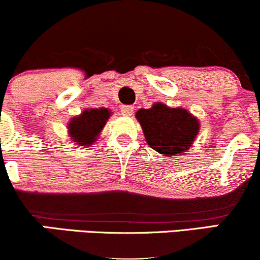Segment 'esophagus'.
I'll return each mask as SVG.
<instances>
[{
  "label": "esophagus",
  "mask_w": 260,
  "mask_h": 260,
  "mask_svg": "<svg viewBox=\"0 0 260 260\" xmlns=\"http://www.w3.org/2000/svg\"><path fill=\"white\" fill-rule=\"evenodd\" d=\"M133 110L134 108L133 106H122L121 108V114L123 115V116H132L133 114Z\"/></svg>",
  "instance_id": "esophagus-1"
}]
</instances>
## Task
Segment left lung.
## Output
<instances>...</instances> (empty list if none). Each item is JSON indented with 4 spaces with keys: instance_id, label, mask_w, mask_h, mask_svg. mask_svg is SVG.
<instances>
[{
    "instance_id": "1",
    "label": "left lung",
    "mask_w": 260,
    "mask_h": 260,
    "mask_svg": "<svg viewBox=\"0 0 260 260\" xmlns=\"http://www.w3.org/2000/svg\"><path fill=\"white\" fill-rule=\"evenodd\" d=\"M136 117L148 145L164 156L183 155L191 148L200 132V121L184 108L155 103L139 109Z\"/></svg>"
}]
</instances>
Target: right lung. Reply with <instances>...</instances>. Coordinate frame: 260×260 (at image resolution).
Here are the masks:
<instances>
[{
    "label": "right lung",
    "mask_w": 260,
    "mask_h": 260,
    "mask_svg": "<svg viewBox=\"0 0 260 260\" xmlns=\"http://www.w3.org/2000/svg\"><path fill=\"white\" fill-rule=\"evenodd\" d=\"M112 112L106 108L86 109L68 123V134L80 148H88L99 139L103 128Z\"/></svg>",
    "instance_id": "obj_1"
}]
</instances>
